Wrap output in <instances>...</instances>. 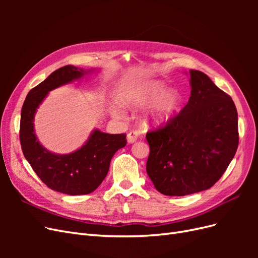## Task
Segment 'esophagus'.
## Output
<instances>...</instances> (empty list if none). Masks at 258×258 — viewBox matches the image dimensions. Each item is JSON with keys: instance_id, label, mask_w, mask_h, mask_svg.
Segmentation results:
<instances>
[{"instance_id": "1", "label": "esophagus", "mask_w": 258, "mask_h": 258, "mask_svg": "<svg viewBox=\"0 0 258 258\" xmlns=\"http://www.w3.org/2000/svg\"><path fill=\"white\" fill-rule=\"evenodd\" d=\"M138 138H139L138 131H130L127 135V141L128 143H135L138 140Z\"/></svg>"}]
</instances>
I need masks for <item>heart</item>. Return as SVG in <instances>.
I'll use <instances>...</instances> for the list:
<instances>
[{
	"instance_id": "b5f03b06",
	"label": "heart",
	"mask_w": 258,
	"mask_h": 258,
	"mask_svg": "<svg viewBox=\"0 0 258 258\" xmlns=\"http://www.w3.org/2000/svg\"><path fill=\"white\" fill-rule=\"evenodd\" d=\"M124 106L139 107L151 103L144 114V122L148 126L159 127L172 120L182 105V95L176 89L166 90L160 81H144L132 84L120 95ZM117 115L116 111L113 112Z\"/></svg>"
}]
</instances>
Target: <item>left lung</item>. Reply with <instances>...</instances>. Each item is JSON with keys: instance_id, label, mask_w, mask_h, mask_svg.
Wrapping results in <instances>:
<instances>
[{"instance_id": "left-lung-1", "label": "left lung", "mask_w": 258, "mask_h": 258, "mask_svg": "<svg viewBox=\"0 0 258 258\" xmlns=\"http://www.w3.org/2000/svg\"><path fill=\"white\" fill-rule=\"evenodd\" d=\"M190 98L165 127L148 131L147 174L166 196L209 189L229 166L239 144L238 113L227 93L190 70Z\"/></svg>"}]
</instances>
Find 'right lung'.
Returning a JSON list of instances; mask_svg holds the SVG:
<instances>
[{
	"label": "right lung",
	"mask_w": 258,
	"mask_h": 258,
	"mask_svg": "<svg viewBox=\"0 0 258 258\" xmlns=\"http://www.w3.org/2000/svg\"><path fill=\"white\" fill-rule=\"evenodd\" d=\"M89 73L73 66L62 67L31 89L23 102L20 118V144L26 159L50 189L67 195H87L105 178L114 154L127 144L126 135H108L96 129L80 150L54 154L38 142L34 132L37 107L52 89L80 80Z\"/></svg>",
	"instance_id": "add662e5"
}]
</instances>
